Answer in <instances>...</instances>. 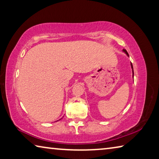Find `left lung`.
<instances>
[{"label": "left lung", "instance_id": "obj_1", "mask_svg": "<svg viewBox=\"0 0 159 159\" xmlns=\"http://www.w3.org/2000/svg\"><path fill=\"white\" fill-rule=\"evenodd\" d=\"M123 52H125L126 54H127V55L128 56H129V55H128V52L127 51H126V50H125V49H123ZM130 65H131V68H132V69H133V76H134V71H133V64H132V63L130 64Z\"/></svg>", "mask_w": 159, "mask_h": 159}]
</instances>
